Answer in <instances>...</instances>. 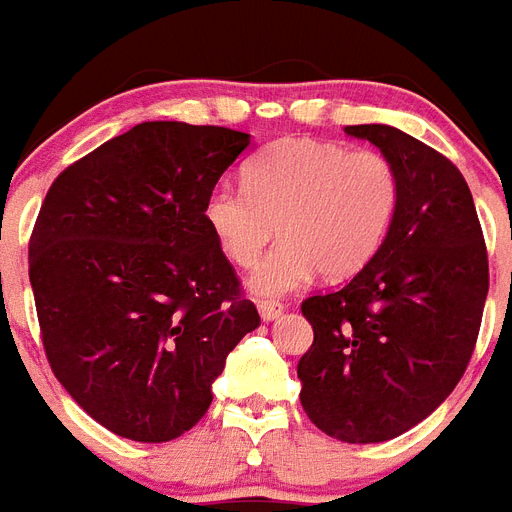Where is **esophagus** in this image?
I'll use <instances>...</instances> for the list:
<instances>
[{
  "label": "esophagus",
  "mask_w": 512,
  "mask_h": 512,
  "mask_svg": "<svg viewBox=\"0 0 512 512\" xmlns=\"http://www.w3.org/2000/svg\"><path fill=\"white\" fill-rule=\"evenodd\" d=\"M282 309H285V306H282L280 301H259L261 320H267V322L277 320V317L282 314Z\"/></svg>",
  "instance_id": "obj_1"
}]
</instances>
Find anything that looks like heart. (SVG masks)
I'll return each instance as SVG.
<instances>
[{
	"instance_id": "obj_1",
	"label": "heart",
	"mask_w": 512,
	"mask_h": 512,
	"mask_svg": "<svg viewBox=\"0 0 512 512\" xmlns=\"http://www.w3.org/2000/svg\"><path fill=\"white\" fill-rule=\"evenodd\" d=\"M399 171L370 147L285 137L253 155L243 190L219 185L208 192L203 219L235 267H253L261 298L285 296L320 272L325 280L357 275L386 243L399 211Z\"/></svg>"
}]
</instances>
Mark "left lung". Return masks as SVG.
I'll use <instances>...</instances> for the list:
<instances>
[{
	"instance_id": "obj_1",
	"label": "left lung",
	"mask_w": 512,
	"mask_h": 512,
	"mask_svg": "<svg viewBox=\"0 0 512 512\" xmlns=\"http://www.w3.org/2000/svg\"><path fill=\"white\" fill-rule=\"evenodd\" d=\"M399 171L386 243L333 293L304 298L314 341L301 362V407L349 444L388 441L428 418L476 349L489 259L468 182L455 163L394 126H346Z\"/></svg>"
}]
</instances>
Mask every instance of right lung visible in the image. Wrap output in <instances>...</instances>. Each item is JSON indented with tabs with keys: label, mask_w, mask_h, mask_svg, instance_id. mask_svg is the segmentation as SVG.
<instances>
[{
	"label": "right lung",
	"mask_w": 512,
	"mask_h": 512,
	"mask_svg": "<svg viewBox=\"0 0 512 512\" xmlns=\"http://www.w3.org/2000/svg\"><path fill=\"white\" fill-rule=\"evenodd\" d=\"M251 137L145 121L60 171L28 243L47 362L73 402L132 441H171L261 325L203 219Z\"/></svg>",
	"instance_id": "add662e5"
}]
</instances>
